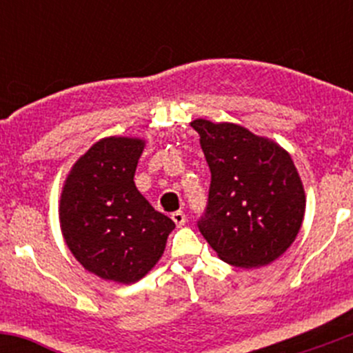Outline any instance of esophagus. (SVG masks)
Instances as JSON below:
<instances>
[{"instance_id":"34e87169","label":"esophagus","mask_w":353,"mask_h":353,"mask_svg":"<svg viewBox=\"0 0 353 353\" xmlns=\"http://www.w3.org/2000/svg\"><path fill=\"white\" fill-rule=\"evenodd\" d=\"M172 220L177 227H183L186 223V215H184V212H174Z\"/></svg>"}]
</instances>
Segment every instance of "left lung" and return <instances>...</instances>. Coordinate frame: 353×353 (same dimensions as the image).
I'll return each mask as SVG.
<instances>
[{"label":"left lung","mask_w":353,"mask_h":353,"mask_svg":"<svg viewBox=\"0 0 353 353\" xmlns=\"http://www.w3.org/2000/svg\"><path fill=\"white\" fill-rule=\"evenodd\" d=\"M190 124L212 172L199 232L229 265H270L294 243L305 213V191L290 154L241 124L203 117Z\"/></svg>","instance_id":"obj_1"}]
</instances>
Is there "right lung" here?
<instances>
[{"instance_id":"right-lung-1","label":"right lung","mask_w":353,"mask_h":353,"mask_svg":"<svg viewBox=\"0 0 353 353\" xmlns=\"http://www.w3.org/2000/svg\"><path fill=\"white\" fill-rule=\"evenodd\" d=\"M143 148L141 138H102L73 163L59 198V225L74 259L99 279L126 285L159 263L176 227L134 186Z\"/></svg>"}]
</instances>
